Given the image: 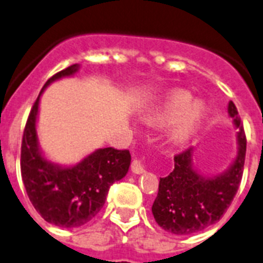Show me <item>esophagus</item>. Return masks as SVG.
Listing matches in <instances>:
<instances>
[{
  "mask_svg": "<svg viewBox=\"0 0 263 263\" xmlns=\"http://www.w3.org/2000/svg\"><path fill=\"white\" fill-rule=\"evenodd\" d=\"M131 170L134 171L135 174L145 173V167H144V165L141 163V161H139V159H134V161H132Z\"/></svg>",
  "mask_w": 263,
  "mask_h": 263,
  "instance_id": "1",
  "label": "esophagus"
}]
</instances>
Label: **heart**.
<instances>
[{
	"mask_svg": "<svg viewBox=\"0 0 263 263\" xmlns=\"http://www.w3.org/2000/svg\"><path fill=\"white\" fill-rule=\"evenodd\" d=\"M192 96L187 90H174L165 97L159 106L146 119L158 126L171 124L179 119L171 131V140L175 143H183L190 139L197 128L201 118L205 112L202 102H193Z\"/></svg>",
	"mask_w": 263,
	"mask_h": 263,
	"instance_id": "b5f03b06",
	"label": "heart"
}]
</instances>
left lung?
I'll return each instance as SVG.
<instances>
[{
  "instance_id": "left-lung-1",
  "label": "left lung",
  "mask_w": 263,
  "mask_h": 263,
  "mask_svg": "<svg viewBox=\"0 0 263 263\" xmlns=\"http://www.w3.org/2000/svg\"><path fill=\"white\" fill-rule=\"evenodd\" d=\"M239 140V152L234 165L214 178H202L192 166L193 149L188 148L174 157V170L159 179L158 195L152 212L165 231L191 235L202 231L222 218L240 187L247 153V136L236 106L228 104Z\"/></svg>"
}]
</instances>
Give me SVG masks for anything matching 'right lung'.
Returning <instances> with one entry per match:
<instances>
[{
    "label": "right lung",
    "mask_w": 263,
    "mask_h": 263,
    "mask_svg": "<svg viewBox=\"0 0 263 263\" xmlns=\"http://www.w3.org/2000/svg\"><path fill=\"white\" fill-rule=\"evenodd\" d=\"M78 67L71 65L51 76L41 92L54 80L73 75ZM40 95L32 106L22 139L21 171L24 188L36 212L46 222L63 228L79 227L101 210L110 185L128 171L131 154L127 149L104 148L72 167H60L48 162L41 156L36 135Z\"/></svg>",
    "instance_id": "add662e5"
}]
</instances>
